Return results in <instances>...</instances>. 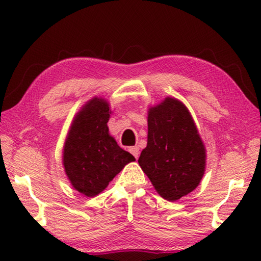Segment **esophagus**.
Instances as JSON below:
<instances>
[{
    "label": "esophagus",
    "mask_w": 261,
    "mask_h": 261,
    "mask_svg": "<svg viewBox=\"0 0 261 261\" xmlns=\"http://www.w3.org/2000/svg\"><path fill=\"white\" fill-rule=\"evenodd\" d=\"M129 151H130L132 154H134L136 159H137L138 157H139V147H138V146L131 147V148L129 149Z\"/></svg>",
    "instance_id": "obj_1"
}]
</instances>
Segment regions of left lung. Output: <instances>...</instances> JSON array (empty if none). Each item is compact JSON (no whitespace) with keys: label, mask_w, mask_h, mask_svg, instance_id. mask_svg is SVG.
I'll return each instance as SVG.
<instances>
[{"label":"left lung","mask_w":261,"mask_h":261,"mask_svg":"<svg viewBox=\"0 0 261 261\" xmlns=\"http://www.w3.org/2000/svg\"><path fill=\"white\" fill-rule=\"evenodd\" d=\"M138 163L156 192L170 202L186 196L201 182L206 149L179 99L167 96L148 109L147 147Z\"/></svg>","instance_id":"8db88e82"}]
</instances>
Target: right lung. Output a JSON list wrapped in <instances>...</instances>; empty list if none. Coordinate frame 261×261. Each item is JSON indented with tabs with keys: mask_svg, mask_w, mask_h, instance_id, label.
Masks as SVG:
<instances>
[{
	"mask_svg": "<svg viewBox=\"0 0 261 261\" xmlns=\"http://www.w3.org/2000/svg\"><path fill=\"white\" fill-rule=\"evenodd\" d=\"M111 113L107 99L91 98L74 116L64 143L65 174L71 186L87 197L102 193L125 165L136 160L109 134Z\"/></svg>",
	"mask_w": 261,
	"mask_h": 261,
	"instance_id": "1",
	"label": "right lung"
}]
</instances>
